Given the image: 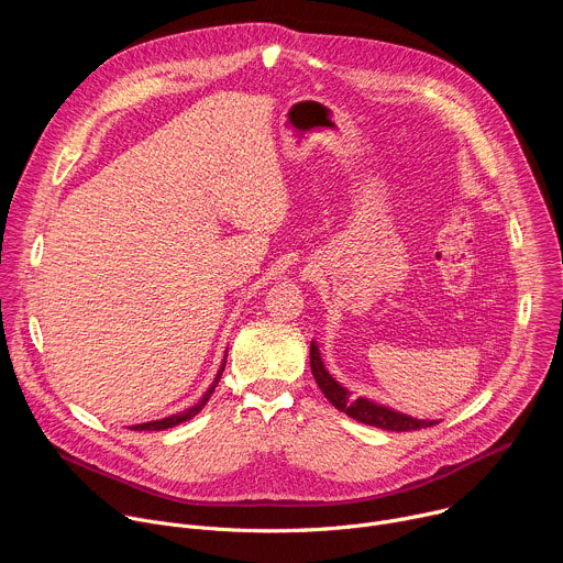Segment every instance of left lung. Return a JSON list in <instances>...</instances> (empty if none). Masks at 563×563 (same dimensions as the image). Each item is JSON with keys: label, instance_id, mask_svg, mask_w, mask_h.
Returning <instances> with one entry per match:
<instances>
[{"label": "left lung", "instance_id": "left-lung-1", "mask_svg": "<svg viewBox=\"0 0 563 563\" xmlns=\"http://www.w3.org/2000/svg\"><path fill=\"white\" fill-rule=\"evenodd\" d=\"M309 365H311V374L320 387V391L325 394V398L330 404L345 412L350 419L372 426V428H380V430H389V432H410V430H421V428H432L439 421H426V419H415L410 415L398 412L394 408H387L383 404H376V400L367 398V396H352V391L347 387H343L325 367L323 358H320V350L318 343L311 341L309 347Z\"/></svg>", "mask_w": 563, "mask_h": 563}]
</instances>
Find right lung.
Listing matches in <instances>:
<instances>
[{"label":"right lung","instance_id":"1","mask_svg":"<svg viewBox=\"0 0 563 563\" xmlns=\"http://www.w3.org/2000/svg\"><path fill=\"white\" fill-rule=\"evenodd\" d=\"M224 363H227V354H224V358H222V365H220V369H218V374H216V378H213V383L209 385V389L202 394V398L198 400L196 406H191V408H187V410H183V412H178V415H172V417H165V419H159V421H148V423H140V426H131V430H169V428H176V426H180V423H185V421H189L191 417H196L205 406H207V400L211 398V394H213V389H216V385H218V380H220V376H222V372H224Z\"/></svg>","mask_w":563,"mask_h":563}]
</instances>
